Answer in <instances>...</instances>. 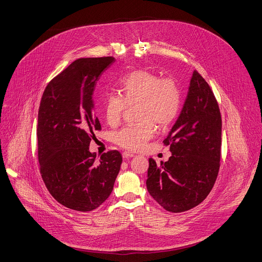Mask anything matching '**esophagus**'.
Instances as JSON below:
<instances>
[{
    "label": "esophagus",
    "mask_w": 262,
    "mask_h": 262,
    "mask_svg": "<svg viewBox=\"0 0 262 262\" xmlns=\"http://www.w3.org/2000/svg\"><path fill=\"white\" fill-rule=\"evenodd\" d=\"M122 156H123V158H124V159H128V158H133V157H135V154L129 152V151H124Z\"/></svg>",
    "instance_id": "1"
}]
</instances>
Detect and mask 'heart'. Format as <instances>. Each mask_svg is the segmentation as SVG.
Masks as SVG:
<instances>
[{
    "mask_svg": "<svg viewBox=\"0 0 262 262\" xmlns=\"http://www.w3.org/2000/svg\"><path fill=\"white\" fill-rule=\"evenodd\" d=\"M118 94H108L104 98L102 113L105 121L116 126L121 120L126 106L137 105L138 120L114 133L116 144L128 150L143 148L155 134V124L167 127L179 115L182 94L172 78H162L146 70H137L118 82Z\"/></svg>",
    "mask_w": 262,
    "mask_h": 262,
    "instance_id": "obj_1",
    "label": "heart"
}]
</instances>
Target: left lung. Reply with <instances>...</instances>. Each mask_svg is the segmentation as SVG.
I'll use <instances>...</instances> for the list:
<instances>
[{
    "mask_svg": "<svg viewBox=\"0 0 262 262\" xmlns=\"http://www.w3.org/2000/svg\"><path fill=\"white\" fill-rule=\"evenodd\" d=\"M171 157L149 159L146 187L165 210L178 213L201 204L216 181L222 146V117L206 80L194 71L176 123L164 140Z\"/></svg>",
    "mask_w": 262,
    "mask_h": 262,
    "instance_id": "1",
    "label": "left lung"
}]
</instances>
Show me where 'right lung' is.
I'll return each mask as SVG.
<instances>
[{
	"instance_id": "1",
	"label": "right lung",
	"mask_w": 262,
	"mask_h": 262,
	"mask_svg": "<svg viewBox=\"0 0 262 262\" xmlns=\"http://www.w3.org/2000/svg\"><path fill=\"white\" fill-rule=\"evenodd\" d=\"M115 58H79L46 86L38 110L37 155L41 178L64 207L88 212L111 195L120 171L118 150L98 159L90 151L95 130L101 129L93 94Z\"/></svg>"
}]
</instances>
